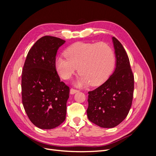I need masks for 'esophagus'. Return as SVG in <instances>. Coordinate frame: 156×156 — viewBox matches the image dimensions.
Returning a JSON list of instances; mask_svg holds the SVG:
<instances>
[{
    "label": "esophagus",
    "instance_id": "obj_1",
    "mask_svg": "<svg viewBox=\"0 0 156 156\" xmlns=\"http://www.w3.org/2000/svg\"><path fill=\"white\" fill-rule=\"evenodd\" d=\"M78 90H75V89H73V88H71L70 89V94H74L76 92H77Z\"/></svg>",
    "mask_w": 156,
    "mask_h": 156
}]
</instances>
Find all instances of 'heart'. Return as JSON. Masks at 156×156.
Wrapping results in <instances>:
<instances>
[{
  "label": "heart",
  "mask_w": 156,
  "mask_h": 156,
  "mask_svg": "<svg viewBox=\"0 0 156 156\" xmlns=\"http://www.w3.org/2000/svg\"><path fill=\"white\" fill-rule=\"evenodd\" d=\"M65 56L55 62L56 71L64 79H69L78 68L80 76L75 82L77 87L92 84L99 85L112 73L115 66L114 51L108 44L77 42L65 51Z\"/></svg>",
  "instance_id": "1"
}]
</instances>
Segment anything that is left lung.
Returning <instances> with one entry per match:
<instances>
[{"label":"left lung","mask_w":156,"mask_h":156,"mask_svg":"<svg viewBox=\"0 0 156 156\" xmlns=\"http://www.w3.org/2000/svg\"><path fill=\"white\" fill-rule=\"evenodd\" d=\"M116 68L100 87L88 92V120L96 125L112 128L120 124L128 115L132 104L134 77L129 60L120 42L112 37Z\"/></svg>","instance_id":"1"}]
</instances>
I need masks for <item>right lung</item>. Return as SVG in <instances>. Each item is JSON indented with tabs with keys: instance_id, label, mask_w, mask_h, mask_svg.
<instances>
[{
	"instance_id": "add662e5",
	"label": "right lung",
	"mask_w": 156,
	"mask_h": 156,
	"mask_svg": "<svg viewBox=\"0 0 156 156\" xmlns=\"http://www.w3.org/2000/svg\"><path fill=\"white\" fill-rule=\"evenodd\" d=\"M65 41L53 36L41 37L27 56L21 77L22 102L32 123L51 129L66 119L69 89L56 72V55Z\"/></svg>"
}]
</instances>
